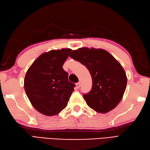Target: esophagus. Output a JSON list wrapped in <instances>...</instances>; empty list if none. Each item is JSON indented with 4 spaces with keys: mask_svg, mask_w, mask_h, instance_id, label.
Returning a JSON list of instances; mask_svg holds the SVG:
<instances>
[{
    "mask_svg": "<svg viewBox=\"0 0 150 150\" xmlns=\"http://www.w3.org/2000/svg\"><path fill=\"white\" fill-rule=\"evenodd\" d=\"M76 87H77L78 88H80V83L79 82L76 83Z\"/></svg>",
    "mask_w": 150,
    "mask_h": 150,
    "instance_id": "1",
    "label": "esophagus"
}]
</instances>
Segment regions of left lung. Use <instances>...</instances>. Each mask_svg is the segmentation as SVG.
I'll use <instances>...</instances> for the list:
<instances>
[{
	"mask_svg": "<svg viewBox=\"0 0 150 150\" xmlns=\"http://www.w3.org/2000/svg\"><path fill=\"white\" fill-rule=\"evenodd\" d=\"M89 71L92 89L83 94L87 105L97 112L105 113L116 107L125 91L126 73L118 62L107 51L84 47L73 50L69 55Z\"/></svg>",
	"mask_w": 150,
	"mask_h": 150,
	"instance_id": "obj_1",
	"label": "left lung"
}]
</instances>
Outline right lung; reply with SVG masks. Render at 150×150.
Instances as JSON below:
<instances>
[{"label":"right lung","mask_w":150,"mask_h":150,"mask_svg":"<svg viewBox=\"0 0 150 150\" xmlns=\"http://www.w3.org/2000/svg\"><path fill=\"white\" fill-rule=\"evenodd\" d=\"M71 49L41 54L25 75L24 88L34 108L46 116L57 115L67 106L75 85L62 68Z\"/></svg>","instance_id":"obj_1"}]
</instances>
